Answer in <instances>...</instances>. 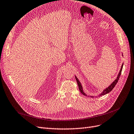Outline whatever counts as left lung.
I'll return each mask as SVG.
<instances>
[{"instance_id": "8db88e82", "label": "left lung", "mask_w": 134, "mask_h": 134, "mask_svg": "<svg viewBox=\"0 0 134 134\" xmlns=\"http://www.w3.org/2000/svg\"><path fill=\"white\" fill-rule=\"evenodd\" d=\"M122 55H123V54H122ZM123 63L122 64V66H121V68H120V71H119V72L118 74V76H117V77L116 79L115 80H114L109 87H108L106 88H105V90L103 91V92H101V93L99 95L100 96H102V95H105V94H107V93H110V92L113 90V89L114 88V87H115V86H116V84L117 83L118 81L119 80V77H120V75H121V73H122V69H123ZM75 79H76V81H77V85H78V86H79V90H80L81 93L83 95H85V96H87V95L85 93V92L83 91V90L82 86L81 83H80V81L79 80V79L77 78V77H76V76H75ZM91 97L93 98V97H92V96H91Z\"/></svg>"}]
</instances>
